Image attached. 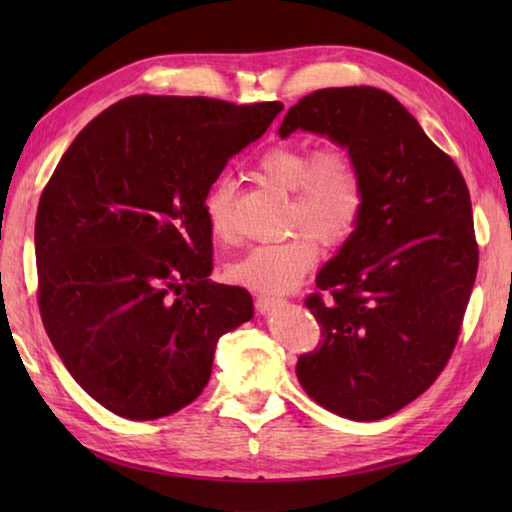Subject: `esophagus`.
Masks as SVG:
<instances>
[{"label":"esophagus","instance_id":"1","mask_svg":"<svg viewBox=\"0 0 512 512\" xmlns=\"http://www.w3.org/2000/svg\"><path fill=\"white\" fill-rule=\"evenodd\" d=\"M277 303H279V299H275V297H257L255 299V308L259 310V312H262V314H266V312H270V310H273L275 306H277Z\"/></svg>","mask_w":512,"mask_h":512}]
</instances>
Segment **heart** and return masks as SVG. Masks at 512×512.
<instances>
[{"mask_svg": "<svg viewBox=\"0 0 512 512\" xmlns=\"http://www.w3.org/2000/svg\"><path fill=\"white\" fill-rule=\"evenodd\" d=\"M257 173L273 187L292 193L286 242L262 244L246 250L226 266V277L237 286L264 295H284L297 288L319 259L323 246H341L354 233L365 213V178L350 149L306 145H275L257 158ZM235 184L217 178L206 191L202 211L215 239H231ZM311 235L308 236L307 233Z\"/></svg>", "mask_w": 512, "mask_h": 512, "instance_id": "1", "label": "heart"}]
</instances>
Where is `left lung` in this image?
<instances>
[{
  "instance_id": "8db88e82",
  "label": "left lung",
  "mask_w": 512,
  "mask_h": 512,
  "mask_svg": "<svg viewBox=\"0 0 512 512\" xmlns=\"http://www.w3.org/2000/svg\"><path fill=\"white\" fill-rule=\"evenodd\" d=\"M297 129L350 149L365 178L363 220L306 299L323 339L299 356L297 378L336 416L387 418L436 383L458 343L480 262L471 195L451 156L383 90L303 96L279 134Z\"/></svg>"
}]
</instances>
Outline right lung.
<instances>
[{
    "mask_svg": "<svg viewBox=\"0 0 512 512\" xmlns=\"http://www.w3.org/2000/svg\"><path fill=\"white\" fill-rule=\"evenodd\" d=\"M279 101L129 96L74 138L35 222L39 312L72 378L127 420L187 407L220 336L253 317L246 288L213 284L202 202L262 136Z\"/></svg>",
    "mask_w": 512,
    "mask_h": 512,
    "instance_id": "add662e5",
    "label": "right lung"
}]
</instances>
